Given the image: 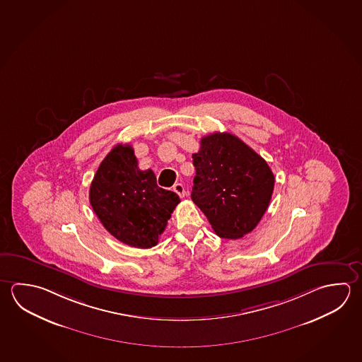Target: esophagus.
<instances>
[{"label": "esophagus", "instance_id": "34e87169", "mask_svg": "<svg viewBox=\"0 0 362 362\" xmlns=\"http://www.w3.org/2000/svg\"><path fill=\"white\" fill-rule=\"evenodd\" d=\"M173 191L177 194L180 197H185L186 195V192H185L184 185L182 184H176L173 186Z\"/></svg>", "mask_w": 362, "mask_h": 362}]
</instances>
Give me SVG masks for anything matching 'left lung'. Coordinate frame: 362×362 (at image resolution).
<instances>
[{
    "label": "left lung",
    "instance_id": "obj_1",
    "mask_svg": "<svg viewBox=\"0 0 362 362\" xmlns=\"http://www.w3.org/2000/svg\"><path fill=\"white\" fill-rule=\"evenodd\" d=\"M197 175L191 199L218 236L236 240L257 227L274 189L263 158L228 132H213L192 154Z\"/></svg>",
    "mask_w": 362,
    "mask_h": 362
}]
</instances>
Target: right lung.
I'll return each mask as SVG.
<instances>
[{
  "label": "right lung",
  "mask_w": 362,
  "mask_h": 362,
  "mask_svg": "<svg viewBox=\"0 0 362 362\" xmlns=\"http://www.w3.org/2000/svg\"><path fill=\"white\" fill-rule=\"evenodd\" d=\"M89 202L112 236L132 247L149 249L157 245L180 197L159 187L151 170L139 168L132 145L117 144L94 175Z\"/></svg>",
  "instance_id": "add662e5"
}]
</instances>
